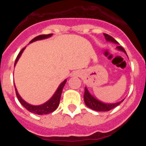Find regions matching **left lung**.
<instances>
[{"instance_id": "left-lung-1", "label": "left lung", "mask_w": 146, "mask_h": 146, "mask_svg": "<svg viewBox=\"0 0 146 146\" xmlns=\"http://www.w3.org/2000/svg\"><path fill=\"white\" fill-rule=\"evenodd\" d=\"M104 36H105V38H106L107 41L108 42H112L113 43H116L118 44V42H117L116 40H115L111 36L107 34V33H104ZM118 50H121L123 51V52L126 53V51H125L124 49L121 46H118L117 47ZM84 101L85 104L89 108L94 110H96V111H109L110 110L113 109L115 107H117L118 105H119L123 100L119 102L114 103V104H105V103H103L102 102L99 101L98 99H95L94 96H92L90 94V93L88 92V89L86 88V87L85 88V93H84Z\"/></svg>"}]
</instances>
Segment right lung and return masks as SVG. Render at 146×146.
<instances>
[{"mask_svg": "<svg viewBox=\"0 0 146 146\" xmlns=\"http://www.w3.org/2000/svg\"><path fill=\"white\" fill-rule=\"evenodd\" d=\"M52 35V33H50V34H44V35H40V36H38L35 37L30 42V43L31 42H35V41H37V40H41L44 39V38H47L48 37H50ZM25 50V48L22 49V50L20 52V53L18 54L16 60H15V66L16 65L18 59L20 58V55L23 53V50ZM66 82V80L62 82L61 84L59 86L58 88L57 89V91H55V94H54L52 97L47 101V102L44 103V104H42V105H38V106H33V105H31V104H28L27 102H25L18 94L17 89L15 88V91H16V95L17 96L18 100L20 101V102L21 103V104L23 105L24 108L26 110H28V111L31 112V113H35V114L37 115H44V114H48V113H52V112L55 111V110L57 109V108L58 107L59 103H60V96H61L62 91H63V88H64V86H65Z\"/></svg>", "mask_w": 146, "mask_h": 146, "instance_id": "right-lung-1", "label": "right lung"}]
</instances>
